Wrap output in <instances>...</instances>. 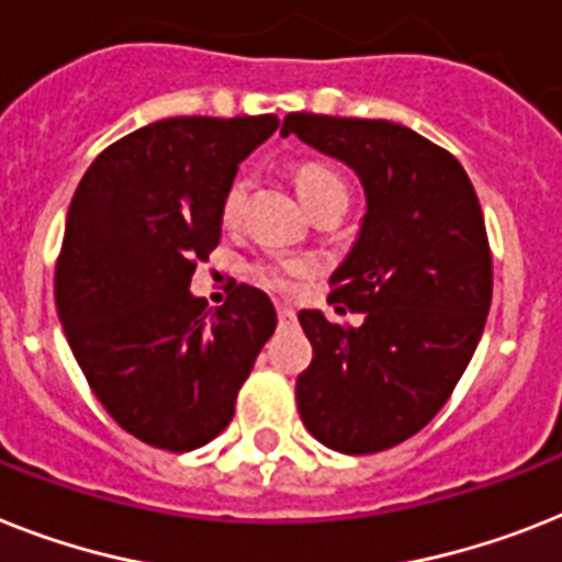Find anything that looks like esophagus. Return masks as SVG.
Here are the masks:
<instances>
[{
	"mask_svg": "<svg viewBox=\"0 0 562 562\" xmlns=\"http://www.w3.org/2000/svg\"><path fill=\"white\" fill-rule=\"evenodd\" d=\"M278 322H281V327L295 322V310H292L290 304H278Z\"/></svg>",
	"mask_w": 562,
	"mask_h": 562,
	"instance_id": "obj_1",
	"label": "esophagus"
}]
</instances>
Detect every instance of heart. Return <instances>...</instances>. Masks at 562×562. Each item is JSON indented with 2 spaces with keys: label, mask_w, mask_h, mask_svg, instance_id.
Here are the masks:
<instances>
[{
  "label": "heart",
  "mask_w": 562,
  "mask_h": 562,
  "mask_svg": "<svg viewBox=\"0 0 562 562\" xmlns=\"http://www.w3.org/2000/svg\"><path fill=\"white\" fill-rule=\"evenodd\" d=\"M295 189H299L301 201L310 206V212L327 201L347 198V183L341 180V175L324 164H301L299 169H295ZM244 198H247V180L235 178L229 187H226L224 201H221V221H224L226 226H232L238 221ZM304 272H307V261H301V258H267V261L252 263L255 281L261 286H267V290L278 292L292 290V286H295V278L304 276Z\"/></svg>",
  "instance_id": "1"
}]
</instances>
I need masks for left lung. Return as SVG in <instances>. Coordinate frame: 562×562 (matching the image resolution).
I'll return each instance as SVG.
<instances>
[{
	"label": "left lung",
	"instance_id": "left-lung-1",
	"mask_svg": "<svg viewBox=\"0 0 562 562\" xmlns=\"http://www.w3.org/2000/svg\"><path fill=\"white\" fill-rule=\"evenodd\" d=\"M281 134L338 157L368 194L327 295L364 322L299 313L313 345L295 382L301 422L333 451H387L442 411L485 330L494 272L480 201L457 157L405 125L299 111Z\"/></svg>",
	"mask_w": 562,
	"mask_h": 562
}]
</instances>
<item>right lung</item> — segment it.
<instances>
[{
	"label": "right lung",
	"mask_w": 562,
	"mask_h": 562,
	"mask_svg": "<svg viewBox=\"0 0 562 562\" xmlns=\"http://www.w3.org/2000/svg\"><path fill=\"white\" fill-rule=\"evenodd\" d=\"M276 128V114L157 120L100 151L74 192L54 276L65 338L111 419L160 451L229 425L276 330L255 286L215 310L189 292L238 164Z\"/></svg>",
	"instance_id": "obj_1"
}]
</instances>
